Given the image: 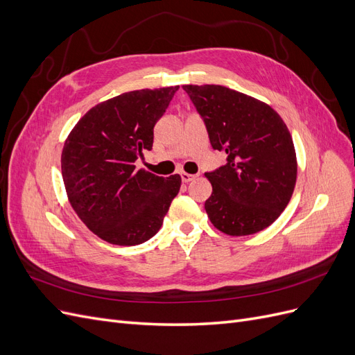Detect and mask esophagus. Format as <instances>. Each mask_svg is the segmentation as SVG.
<instances>
[{
    "label": "esophagus",
    "mask_w": 355,
    "mask_h": 355,
    "mask_svg": "<svg viewBox=\"0 0 355 355\" xmlns=\"http://www.w3.org/2000/svg\"><path fill=\"white\" fill-rule=\"evenodd\" d=\"M180 178H182V182H185V184H188V182H191L192 179H196L197 175H191V173H187V171H182Z\"/></svg>",
    "instance_id": "esophagus-1"
}]
</instances>
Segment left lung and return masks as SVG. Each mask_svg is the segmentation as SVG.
Segmentation results:
<instances>
[{
	"label": "left lung",
	"mask_w": 355,
	"mask_h": 355,
	"mask_svg": "<svg viewBox=\"0 0 355 355\" xmlns=\"http://www.w3.org/2000/svg\"><path fill=\"white\" fill-rule=\"evenodd\" d=\"M206 123L210 144L228 163L206 173L207 216L232 237L256 234L286 209L297 176L292 135L270 105L223 85H184Z\"/></svg>",
	"instance_id": "1"
}]
</instances>
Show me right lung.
I'll return each instance as SVG.
<instances>
[{
  "instance_id": "right-lung-1",
  "label": "right lung",
  "mask_w": 355,
  "mask_h": 355,
  "mask_svg": "<svg viewBox=\"0 0 355 355\" xmlns=\"http://www.w3.org/2000/svg\"><path fill=\"white\" fill-rule=\"evenodd\" d=\"M179 85L127 92L85 112L62 151V178L78 218L116 245L145 243L163 225L182 179L155 176L135 161L153 149L154 125Z\"/></svg>"
}]
</instances>
